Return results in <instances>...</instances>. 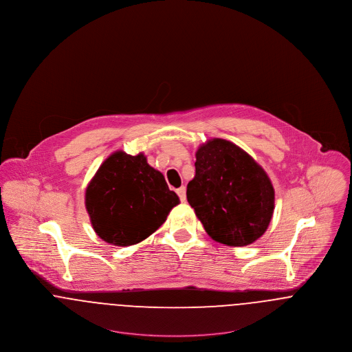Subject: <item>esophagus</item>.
<instances>
[{"label":"esophagus","instance_id":"esophagus-1","mask_svg":"<svg viewBox=\"0 0 352 352\" xmlns=\"http://www.w3.org/2000/svg\"><path fill=\"white\" fill-rule=\"evenodd\" d=\"M177 194H178L181 202H186V188H185V186H181L179 188H177Z\"/></svg>","mask_w":352,"mask_h":352}]
</instances>
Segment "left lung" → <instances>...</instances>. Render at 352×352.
I'll use <instances>...</instances> for the list:
<instances>
[{
    "label": "left lung",
    "mask_w": 352,
    "mask_h": 352,
    "mask_svg": "<svg viewBox=\"0 0 352 352\" xmlns=\"http://www.w3.org/2000/svg\"><path fill=\"white\" fill-rule=\"evenodd\" d=\"M187 201L217 242L243 248L267 230L275 192L266 171L232 142L214 138L195 153Z\"/></svg>",
    "instance_id": "obj_1"
}]
</instances>
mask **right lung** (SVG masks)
<instances>
[{"instance_id": "1", "label": "right lung", "mask_w": 352, "mask_h": 352, "mask_svg": "<svg viewBox=\"0 0 352 352\" xmlns=\"http://www.w3.org/2000/svg\"><path fill=\"white\" fill-rule=\"evenodd\" d=\"M179 204L161 171L145 155L116 151L100 166L86 187L85 206L91 226L104 242L131 246L142 242L165 222Z\"/></svg>"}]
</instances>
